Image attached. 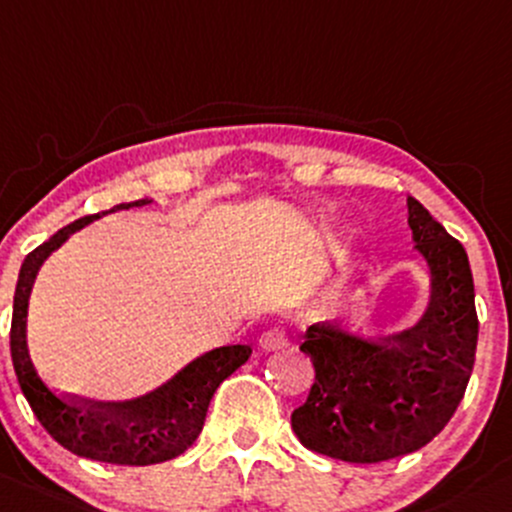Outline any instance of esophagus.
Wrapping results in <instances>:
<instances>
[{"label":"esophagus","instance_id":"1","mask_svg":"<svg viewBox=\"0 0 512 512\" xmlns=\"http://www.w3.org/2000/svg\"><path fill=\"white\" fill-rule=\"evenodd\" d=\"M287 343H289L287 331H284L282 326L267 328V331L260 336V346L265 348V351H279V348H284Z\"/></svg>","mask_w":512,"mask_h":512}]
</instances>
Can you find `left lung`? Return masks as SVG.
<instances>
[{"instance_id":"obj_1","label":"left lung","mask_w":512,"mask_h":512,"mask_svg":"<svg viewBox=\"0 0 512 512\" xmlns=\"http://www.w3.org/2000/svg\"><path fill=\"white\" fill-rule=\"evenodd\" d=\"M414 250L429 267V304L407 331L363 338L331 321L306 328L301 351L316 380L292 412L306 449L380 464L429 444L464 400L478 316L469 255L427 208L407 198Z\"/></svg>"}]
</instances>
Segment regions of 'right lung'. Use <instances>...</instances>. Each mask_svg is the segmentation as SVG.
<instances>
[{
	"label": "right lung",
	"instance_id": "1",
	"mask_svg": "<svg viewBox=\"0 0 512 512\" xmlns=\"http://www.w3.org/2000/svg\"><path fill=\"white\" fill-rule=\"evenodd\" d=\"M152 198L120 203L110 211L85 215L58 230L53 238L29 252L19 270L14 292V314L9 346L16 380L36 419L48 434L73 454L120 466H149L176 459L201 434L213 392L228 375L250 358V346H223L198 355L157 390L125 402H90L58 395L36 373L26 346V314L34 279L53 250L63 245L75 230L85 228L100 215L142 208Z\"/></svg>",
	"mask_w": 512,
	"mask_h": 512
}]
</instances>
